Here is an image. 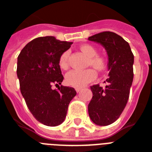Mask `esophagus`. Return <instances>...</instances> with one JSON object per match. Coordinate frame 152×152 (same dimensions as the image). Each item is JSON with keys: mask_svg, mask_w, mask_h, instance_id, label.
I'll list each match as a JSON object with an SVG mask.
<instances>
[{"mask_svg": "<svg viewBox=\"0 0 152 152\" xmlns=\"http://www.w3.org/2000/svg\"><path fill=\"white\" fill-rule=\"evenodd\" d=\"M80 90H81V89H80V88H76V91L77 92V93H79Z\"/></svg>", "mask_w": 152, "mask_h": 152, "instance_id": "esophagus-1", "label": "esophagus"}]
</instances>
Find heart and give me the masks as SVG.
Returning <instances> with one entry per match:
<instances>
[{
	"label": "heart",
	"mask_w": 152,
	"mask_h": 152,
	"mask_svg": "<svg viewBox=\"0 0 152 152\" xmlns=\"http://www.w3.org/2000/svg\"><path fill=\"white\" fill-rule=\"evenodd\" d=\"M80 49L84 55L89 58L88 66H93L95 69L99 72H103L107 68V61L105 58L98 56V52L93 45L88 44L82 45ZM68 52L62 53L59 58V66L62 69L67 68V58ZM96 77V73L93 69L84 70V71H76L72 70L66 74V83L69 86L76 88H82L89 83L94 81Z\"/></svg>",
	"instance_id": "1"
}]
</instances>
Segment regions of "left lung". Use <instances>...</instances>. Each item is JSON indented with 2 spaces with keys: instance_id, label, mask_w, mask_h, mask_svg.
<instances>
[{
  "instance_id": "1",
  "label": "left lung",
  "mask_w": 152,
  "mask_h": 152,
  "mask_svg": "<svg viewBox=\"0 0 152 152\" xmlns=\"http://www.w3.org/2000/svg\"><path fill=\"white\" fill-rule=\"evenodd\" d=\"M88 40L101 45L108 56V85L90 86L93 97L88 105L92 121L107 126L119 118L127 103L134 78V55L128 42L114 32L98 33Z\"/></svg>"
}]
</instances>
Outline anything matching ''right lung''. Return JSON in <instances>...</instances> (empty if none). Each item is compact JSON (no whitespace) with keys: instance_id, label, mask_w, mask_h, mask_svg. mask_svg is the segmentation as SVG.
<instances>
[{"instance_id":"1","label":"right lung","mask_w":152,"mask_h":152,"mask_svg":"<svg viewBox=\"0 0 152 152\" xmlns=\"http://www.w3.org/2000/svg\"><path fill=\"white\" fill-rule=\"evenodd\" d=\"M72 44L53 36L39 37L28 43L18 57L17 76L25 103L35 119L49 127L64 121L76 95L74 88L59 86L63 80L59 58ZM53 84L58 90H52Z\"/></svg>"}]
</instances>
